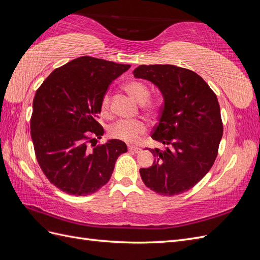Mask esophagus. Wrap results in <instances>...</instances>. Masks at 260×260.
Instances as JSON below:
<instances>
[{
    "label": "esophagus",
    "instance_id": "34e87169",
    "mask_svg": "<svg viewBox=\"0 0 260 260\" xmlns=\"http://www.w3.org/2000/svg\"><path fill=\"white\" fill-rule=\"evenodd\" d=\"M128 149L132 153H139L141 151V148L138 146H132V145H128Z\"/></svg>",
    "mask_w": 260,
    "mask_h": 260
}]
</instances>
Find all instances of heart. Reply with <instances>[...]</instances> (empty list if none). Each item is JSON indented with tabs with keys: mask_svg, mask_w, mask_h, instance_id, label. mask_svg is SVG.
<instances>
[{
	"mask_svg": "<svg viewBox=\"0 0 260 260\" xmlns=\"http://www.w3.org/2000/svg\"><path fill=\"white\" fill-rule=\"evenodd\" d=\"M124 91L140 103L142 111L149 117H154L159 109L158 102L149 99V90L147 85L139 80H132L123 85ZM100 114L104 118L112 117L111 93L106 92L100 103ZM147 130V125L143 120H118L108 128V135L111 138L123 141V142L133 143L138 141L140 136Z\"/></svg>",
	"mask_w": 260,
	"mask_h": 260,
	"instance_id": "obj_1",
	"label": "heart"
}]
</instances>
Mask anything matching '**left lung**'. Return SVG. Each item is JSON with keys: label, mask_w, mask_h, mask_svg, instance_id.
Wrapping results in <instances>:
<instances>
[{"label": "left lung", "mask_w": 260, "mask_h": 260, "mask_svg": "<svg viewBox=\"0 0 260 260\" xmlns=\"http://www.w3.org/2000/svg\"><path fill=\"white\" fill-rule=\"evenodd\" d=\"M136 78L152 81L164 96L159 121L152 138L167 148L148 151L152 167L141 168L144 184L165 196L184 193L205 177L214 165L223 123L215 92L201 76L174 65H141Z\"/></svg>", "instance_id": "left-lung-1"}]
</instances>
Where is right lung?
Listing matches in <instances>:
<instances>
[{
	"mask_svg": "<svg viewBox=\"0 0 260 260\" xmlns=\"http://www.w3.org/2000/svg\"><path fill=\"white\" fill-rule=\"evenodd\" d=\"M130 65L81 56L56 68L39 86L30 135L39 166L52 184L70 195H89L105 185L127 145L111 140L96 145L104 129L100 103Z\"/></svg>",
	"mask_w": 260,
	"mask_h": 260,
	"instance_id": "1",
	"label": "right lung"
}]
</instances>
